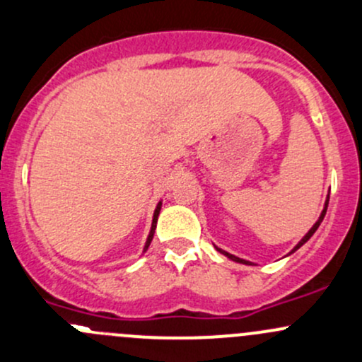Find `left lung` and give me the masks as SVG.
<instances>
[{
	"mask_svg": "<svg viewBox=\"0 0 362 362\" xmlns=\"http://www.w3.org/2000/svg\"><path fill=\"white\" fill-rule=\"evenodd\" d=\"M328 202H329V193H328V197H326V202H325V207H322V211H321V214H320V217H317V221H316V223H314V224H313V228H310V229H309V231H307V233H305V235H304V238H302V240H300V242H298L297 245H295V247H293V248H291V250H290V254H293V252H295V250H298V248H300V247H302V245H304V243L307 242V240H309V238H310V236H313V235H314V233H316V229H317V228H320V224L322 223V219H325V214H326V209H328ZM216 250H217V252H219V254L226 255V257H228V259L235 260V262L245 264V266H254V262H250V260H245V259H240V257H236V255L229 254V252H226V250H223V248L216 247ZM290 254H288V255H290Z\"/></svg>",
	"mask_w": 362,
	"mask_h": 362,
	"instance_id": "obj_1",
	"label": "left lung"
}]
</instances>
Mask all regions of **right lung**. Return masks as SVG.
I'll return each instance as SVG.
<instances>
[{"label": "right lung", "mask_w": 362, "mask_h": 362, "mask_svg": "<svg viewBox=\"0 0 362 362\" xmlns=\"http://www.w3.org/2000/svg\"><path fill=\"white\" fill-rule=\"evenodd\" d=\"M160 209H162V200L158 202L157 207H155V212H153V219H151V228H150V233L148 236H146V242H145V247H143V254H145L146 250H148L151 240H153V235H155V228H157V221H158V214H160Z\"/></svg>", "instance_id": "obj_1"}]
</instances>
